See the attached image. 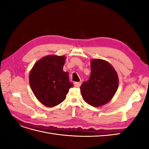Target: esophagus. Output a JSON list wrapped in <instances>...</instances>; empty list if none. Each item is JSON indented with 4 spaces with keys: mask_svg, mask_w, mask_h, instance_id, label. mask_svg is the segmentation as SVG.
Wrapping results in <instances>:
<instances>
[{
    "mask_svg": "<svg viewBox=\"0 0 149 149\" xmlns=\"http://www.w3.org/2000/svg\"><path fill=\"white\" fill-rule=\"evenodd\" d=\"M81 81L74 82V87L79 88V87H80V86H81Z\"/></svg>",
    "mask_w": 149,
    "mask_h": 149,
    "instance_id": "obj_1",
    "label": "esophagus"
}]
</instances>
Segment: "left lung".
Returning <instances> with one entry per match:
<instances>
[{"label": "left lung", "instance_id": "left-lung-1", "mask_svg": "<svg viewBox=\"0 0 149 149\" xmlns=\"http://www.w3.org/2000/svg\"><path fill=\"white\" fill-rule=\"evenodd\" d=\"M91 75L80 87L84 101L94 107L109 102L114 96L119 85L118 76L109 63L100 59L91 62Z\"/></svg>", "mask_w": 149, "mask_h": 149}]
</instances>
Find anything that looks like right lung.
<instances>
[{"instance_id": "add662e5", "label": "right lung", "mask_w": 149, "mask_h": 149, "mask_svg": "<svg viewBox=\"0 0 149 149\" xmlns=\"http://www.w3.org/2000/svg\"><path fill=\"white\" fill-rule=\"evenodd\" d=\"M66 57L49 55L38 60L29 74L30 87L43 105L53 107L63 101L73 84L63 71Z\"/></svg>"}]
</instances>
